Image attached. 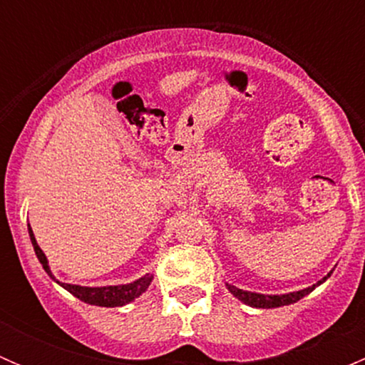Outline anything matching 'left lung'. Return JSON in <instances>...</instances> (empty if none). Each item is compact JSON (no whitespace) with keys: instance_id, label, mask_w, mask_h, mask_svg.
Here are the masks:
<instances>
[{"instance_id":"1","label":"left lung","mask_w":365,"mask_h":365,"mask_svg":"<svg viewBox=\"0 0 365 365\" xmlns=\"http://www.w3.org/2000/svg\"><path fill=\"white\" fill-rule=\"evenodd\" d=\"M334 270H330L329 274L325 275V277L322 279V281H318L316 284L309 286V288H304V289H298V292H292V293H284V295H264V293H254V292H245V289H240L237 288V286L230 284V282H226L227 289H230L231 293H233V297H237L238 300L244 302V304L251 305V307H256V309H274V307H282V305H289V304H295V302L300 300V298H304L305 295H309V293L312 292L314 288H318L319 284H323V282L327 281V279L330 277V274H332Z\"/></svg>"}]
</instances>
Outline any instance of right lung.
Listing matches in <instances>:
<instances>
[{
  "label": "right lung",
  "mask_w": 365,
  "mask_h": 365,
  "mask_svg": "<svg viewBox=\"0 0 365 365\" xmlns=\"http://www.w3.org/2000/svg\"><path fill=\"white\" fill-rule=\"evenodd\" d=\"M28 233H29V240H31L33 244V249H35L36 257H38L40 264H42L43 270L47 272V275H49L54 282H58L61 288H65L68 293H72L73 297L83 300L84 304L98 305V307H121V305L130 304L132 300L141 297L153 281V275L146 274L143 275V277L135 279V281L128 282V284H118V286H79V284H67V282H60L56 277H54L53 272H51L49 261H47L46 254H43L42 249H40V245L36 244V238L35 235H33V230L29 227V224H28Z\"/></svg>",
  "instance_id": "1"
}]
</instances>
